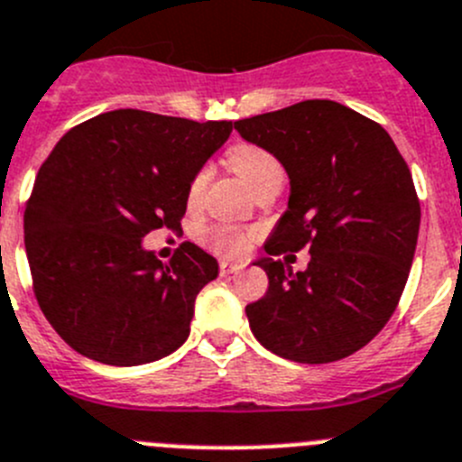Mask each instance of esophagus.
<instances>
[{
  "label": "esophagus",
  "instance_id": "obj_1",
  "mask_svg": "<svg viewBox=\"0 0 462 462\" xmlns=\"http://www.w3.org/2000/svg\"><path fill=\"white\" fill-rule=\"evenodd\" d=\"M218 268H221V275H232V273L241 271V268H244V263L230 262V259H221V263H218Z\"/></svg>",
  "mask_w": 462,
  "mask_h": 462
}]
</instances>
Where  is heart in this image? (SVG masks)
I'll use <instances>...</instances> for the list:
<instances>
[{
  "mask_svg": "<svg viewBox=\"0 0 462 462\" xmlns=\"http://www.w3.org/2000/svg\"><path fill=\"white\" fill-rule=\"evenodd\" d=\"M227 160H230L232 169L248 182L250 189L262 185L266 178L282 173V164L277 162L275 155L268 153L262 146L239 144L230 151ZM205 185H208V171H200L189 187V200H199ZM209 244L223 254H241L248 248L250 235L248 232L232 230V227H214V230L209 232Z\"/></svg>",
  "mask_w": 462,
  "mask_h": 462,
  "instance_id": "b5f03b06",
  "label": "heart"
}]
</instances>
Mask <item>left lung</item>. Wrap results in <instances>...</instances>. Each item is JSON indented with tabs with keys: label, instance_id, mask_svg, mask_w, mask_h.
Here are the masks:
<instances>
[{
	"label": "left lung",
	"instance_id": "1",
	"mask_svg": "<svg viewBox=\"0 0 462 462\" xmlns=\"http://www.w3.org/2000/svg\"><path fill=\"white\" fill-rule=\"evenodd\" d=\"M235 128L289 176L286 212L263 250L311 254L298 273L286 257L254 259L268 275L266 295L245 307L254 338L298 364L355 355L393 316L413 263L420 200L404 158L379 124L327 98Z\"/></svg>",
	"mask_w": 462,
	"mask_h": 462
}]
</instances>
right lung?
Returning <instances> with one entry per match:
<instances>
[{
	"mask_svg": "<svg viewBox=\"0 0 462 462\" xmlns=\"http://www.w3.org/2000/svg\"><path fill=\"white\" fill-rule=\"evenodd\" d=\"M232 122L103 112L71 128L35 178L24 212L35 298L71 350L107 365H144L189 336L196 295L218 262L182 244L169 262L144 248L178 227L189 187Z\"/></svg>",
	"mask_w": 462,
	"mask_h": 462,
	"instance_id": "1",
	"label": "right lung"
}]
</instances>
